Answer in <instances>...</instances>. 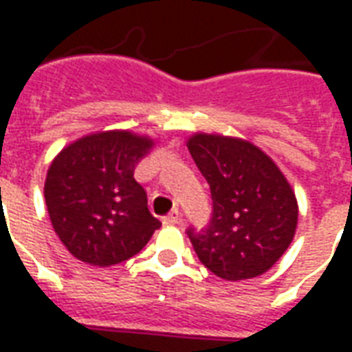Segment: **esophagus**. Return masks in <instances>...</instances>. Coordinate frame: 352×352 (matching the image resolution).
Returning a JSON list of instances; mask_svg holds the SVG:
<instances>
[{"instance_id":"1","label":"esophagus","mask_w":352,"mask_h":352,"mask_svg":"<svg viewBox=\"0 0 352 352\" xmlns=\"http://www.w3.org/2000/svg\"><path fill=\"white\" fill-rule=\"evenodd\" d=\"M162 222H164L166 226H173V224H179V222H181V211H179V209H173V211H171L168 217H164V219H162Z\"/></svg>"}]
</instances>
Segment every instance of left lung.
I'll list each match as a JSON object with an SVG mask.
<instances>
[{
    "instance_id": "left-lung-1",
    "label": "left lung",
    "mask_w": 352,
    "mask_h": 352,
    "mask_svg": "<svg viewBox=\"0 0 352 352\" xmlns=\"http://www.w3.org/2000/svg\"><path fill=\"white\" fill-rule=\"evenodd\" d=\"M186 146L213 198L211 224L199 234L188 230L199 262L224 280L258 277L294 239V188L279 166L247 139L196 131Z\"/></svg>"
}]
</instances>
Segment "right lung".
Instances as JSON below:
<instances>
[{
    "label": "right lung",
    "mask_w": 352,
    "mask_h": 352,
    "mask_svg": "<svg viewBox=\"0 0 352 352\" xmlns=\"http://www.w3.org/2000/svg\"><path fill=\"white\" fill-rule=\"evenodd\" d=\"M156 139L131 130H103L75 139L50 162L45 201L67 251L98 267L138 254L162 226L146 207L133 169Z\"/></svg>",
    "instance_id": "1"
}]
</instances>
